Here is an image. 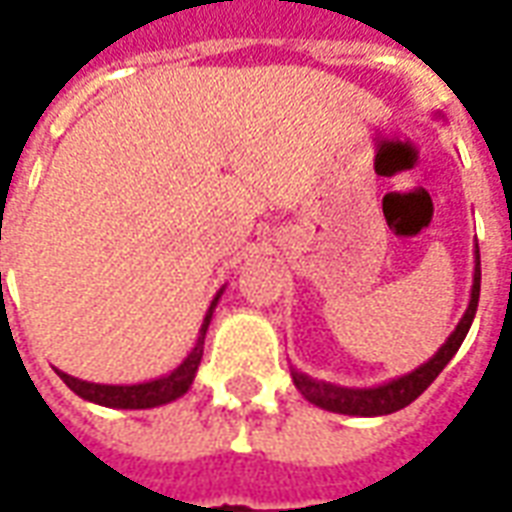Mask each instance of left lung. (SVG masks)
Instances as JSON below:
<instances>
[{
  "instance_id": "1",
  "label": "left lung",
  "mask_w": 512,
  "mask_h": 512,
  "mask_svg": "<svg viewBox=\"0 0 512 512\" xmlns=\"http://www.w3.org/2000/svg\"><path fill=\"white\" fill-rule=\"evenodd\" d=\"M444 117L441 112H436ZM477 301H480V246L474 244V279H472V296H469V307L463 312V318L455 326V332L444 340L436 354L430 356L425 365H419L417 370H411L406 376L392 378L386 384L378 386H337L329 381H318V378L301 373L296 367H290V376L293 384L299 389L301 395L307 397L310 403L318 408L334 411V414H348V417H384L392 411L406 408L408 403H414L425 389H428L441 370L447 367L452 356L458 354V348L469 334V326L474 321V312H477Z\"/></svg>"
}]
</instances>
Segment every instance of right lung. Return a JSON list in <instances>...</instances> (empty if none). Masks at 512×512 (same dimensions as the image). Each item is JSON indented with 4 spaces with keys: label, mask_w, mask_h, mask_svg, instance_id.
<instances>
[{
    "label": "right lung",
    "mask_w": 512,
    "mask_h": 512,
    "mask_svg": "<svg viewBox=\"0 0 512 512\" xmlns=\"http://www.w3.org/2000/svg\"><path fill=\"white\" fill-rule=\"evenodd\" d=\"M222 293L224 288L213 296L211 307H208L205 318H202L200 337H197V343L189 351V356L172 373H167V376L153 378V381H142V384H93V381H82V378L68 376L62 370H57V376L68 384L71 392L82 397V400H90V403H98V406L106 408H156L178 400V397L189 392L191 381L197 376V367H200L202 359V345H205V332L211 326L213 310H216V304L222 299Z\"/></svg>",
    "instance_id": "add662e5"
}]
</instances>
